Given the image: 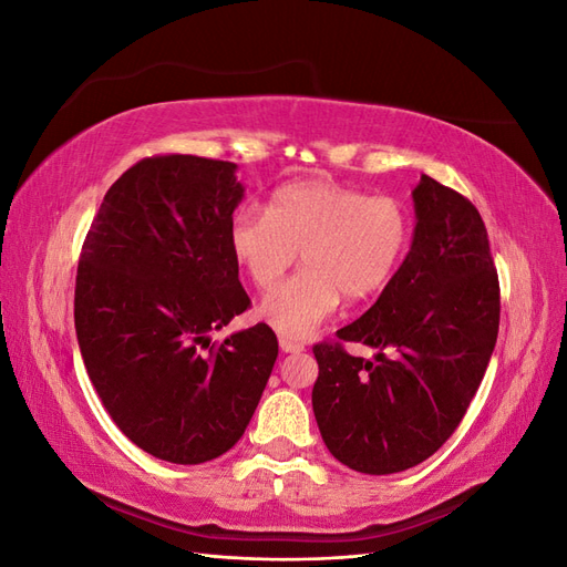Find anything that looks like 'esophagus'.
I'll use <instances>...</instances> for the list:
<instances>
[{"instance_id":"1","label":"esophagus","mask_w":567,"mask_h":567,"mask_svg":"<svg viewBox=\"0 0 567 567\" xmlns=\"http://www.w3.org/2000/svg\"><path fill=\"white\" fill-rule=\"evenodd\" d=\"M279 346H281L284 352H302L305 350V342L293 340V338H288V336L279 338Z\"/></svg>"}]
</instances>
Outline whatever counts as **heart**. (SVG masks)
<instances>
[{
	"label": "heart",
	"instance_id": "b5f03b06",
	"mask_svg": "<svg viewBox=\"0 0 567 567\" xmlns=\"http://www.w3.org/2000/svg\"><path fill=\"white\" fill-rule=\"evenodd\" d=\"M411 241V215L392 196L302 179L279 186L267 213L252 205L229 225V248L257 290H271L293 267L302 269L269 293L260 317L284 336H310L346 296L362 302L379 293L402 265Z\"/></svg>",
	"mask_w": 567,
	"mask_h": 567
}]
</instances>
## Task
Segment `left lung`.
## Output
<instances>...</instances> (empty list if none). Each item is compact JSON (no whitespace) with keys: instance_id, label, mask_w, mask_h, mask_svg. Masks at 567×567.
Wrapping results in <instances>:
<instances>
[{"instance_id":"8db88e82","label":"left lung","mask_w":567,"mask_h":567,"mask_svg":"<svg viewBox=\"0 0 567 567\" xmlns=\"http://www.w3.org/2000/svg\"><path fill=\"white\" fill-rule=\"evenodd\" d=\"M414 208V241L381 298L338 342L312 348L319 433L340 463L369 475L419 466L452 437L499 333V277L475 205L421 175ZM342 341L380 354L352 358Z\"/></svg>"}]
</instances>
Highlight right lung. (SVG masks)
Here are the masks:
<instances>
[{"mask_svg":"<svg viewBox=\"0 0 567 567\" xmlns=\"http://www.w3.org/2000/svg\"><path fill=\"white\" fill-rule=\"evenodd\" d=\"M236 165L144 158L92 221L75 279V331L115 425L151 456L194 466L246 433L279 354L267 323L213 342L246 312L229 248L244 198Z\"/></svg>","mask_w":567,"mask_h":567,"instance_id":"obj_1","label":"right lung"}]
</instances>
